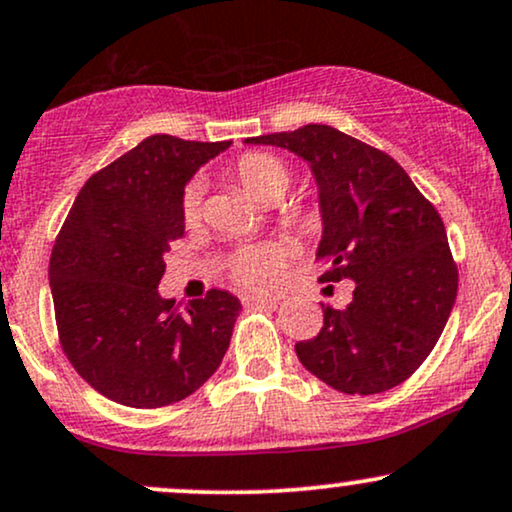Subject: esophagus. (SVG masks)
<instances>
[{"label":"esophagus","mask_w":512,"mask_h":512,"mask_svg":"<svg viewBox=\"0 0 512 512\" xmlns=\"http://www.w3.org/2000/svg\"><path fill=\"white\" fill-rule=\"evenodd\" d=\"M243 305H257V307H276L279 305V298L274 295H243Z\"/></svg>","instance_id":"esophagus-1"}]
</instances>
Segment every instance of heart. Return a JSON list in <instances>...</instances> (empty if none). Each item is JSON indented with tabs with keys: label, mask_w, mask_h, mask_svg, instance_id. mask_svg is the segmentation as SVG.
Here are the masks:
<instances>
[{
	"label": "heart",
	"mask_w": 512,
	"mask_h": 512,
	"mask_svg": "<svg viewBox=\"0 0 512 512\" xmlns=\"http://www.w3.org/2000/svg\"><path fill=\"white\" fill-rule=\"evenodd\" d=\"M231 176L252 200L262 205L279 202L286 190L291 188L293 169L286 159L272 152H245L231 164ZM202 188L200 183H188L181 197L183 224L195 226L200 221ZM307 224L310 214L298 217ZM281 250L276 245H250L233 252L229 260V276L245 291H264L276 281L281 269Z\"/></svg>",
	"instance_id": "obj_1"
}]
</instances>
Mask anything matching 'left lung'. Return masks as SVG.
Segmentation results:
<instances>
[{
    "label": "left lung",
    "mask_w": 512,
    "mask_h": 512,
    "mask_svg": "<svg viewBox=\"0 0 512 512\" xmlns=\"http://www.w3.org/2000/svg\"><path fill=\"white\" fill-rule=\"evenodd\" d=\"M310 164L324 231L322 281H355L346 310L322 305L324 326L295 353L348 396L403 384L427 360L458 295V267L432 202L396 159L324 123L248 138Z\"/></svg>",
    "instance_id": "1"
}]
</instances>
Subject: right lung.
Masks as SVG:
<instances>
[{
	"label": "right lung",
	"instance_id": "obj_1",
	"mask_svg": "<svg viewBox=\"0 0 512 512\" xmlns=\"http://www.w3.org/2000/svg\"><path fill=\"white\" fill-rule=\"evenodd\" d=\"M229 145L150 135L85 181L54 240L49 288L61 350L114 403L171 405L224 360L238 298L212 288L178 310L157 286L164 252L186 229L183 188Z\"/></svg>",
	"mask_w": 512,
	"mask_h": 512
}]
</instances>
